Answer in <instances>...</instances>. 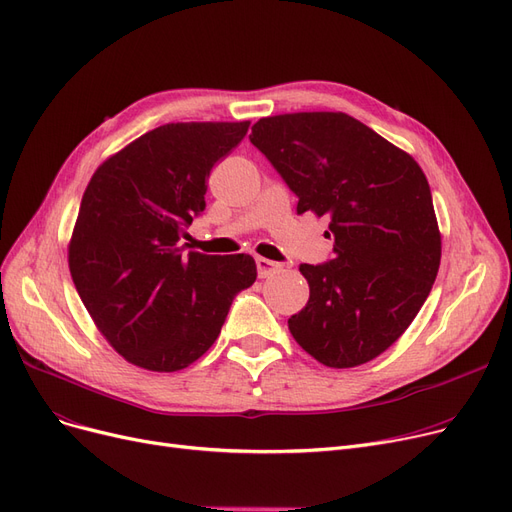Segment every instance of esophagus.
I'll return each mask as SVG.
<instances>
[{
  "label": "esophagus",
  "instance_id": "34e87169",
  "mask_svg": "<svg viewBox=\"0 0 512 512\" xmlns=\"http://www.w3.org/2000/svg\"><path fill=\"white\" fill-rule=\"evenodd\" d=\"M255 263H257L259 278H268V276H272V274H276L280 270V263H276L272 259H265V257H257Z\"/></svg>",
  "mask_w": 512,
  "mask_h": 512
}]
</instances>
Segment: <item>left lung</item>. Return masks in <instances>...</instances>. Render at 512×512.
<instances>
[{
	"mask_svg": "<svg viewBox=\"0 0 512 512\" xmlns=\"http://www.w3.org/2000/svg\"><path fill=\"white\" fill-rule=\"evenodd\" d=\"M299 203L330 219L332 259L301 263L309 301L288 318L295 341L328 368L389 349L427 301L441 236L425 173L408 152L345 113L259 119L249 136Z\"/></svg>",
	"mask_w": 512,
	"mask_h": 512,
	"instance_id": "1",
	"label": "left lung"
}]
</instances>
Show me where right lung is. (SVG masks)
<instances>
[{"mask_svg": "<svg viewBox=\"0 0 512 512\" xmlns=\"http://www.w3.org/2000/svg\"><path fill=\"white\" fill-rule=\"evenodd\" d=\"M240 123H167L106 159L87 184L69 244L77 293L123 358L152 372L190 366L215 343L251 255L184 253L207 177L247 136Z\"/></svg>", "mask_w": 512, "mask_h": 512, "instance_id": "add662e5", "label": "right lung"}]
</instances>
